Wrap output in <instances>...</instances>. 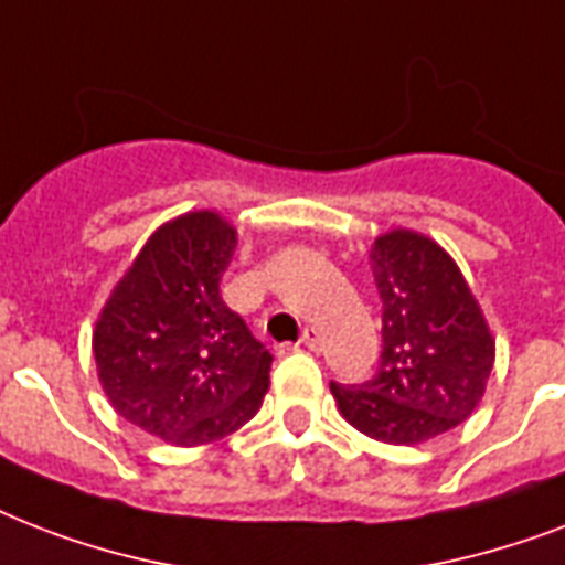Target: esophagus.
Segmentation results:
<instances>
[{"label":"esophagus","instance_id":"esophagus-1","mask_svg":"<svg viewBox=\"0 0 565 565\" xmlns=\"http://www.w3.org/2000/svg\"><path fill=\"white\" fill-rule=\"evenodd\" d=\"M319 343H322V331L319 328H305V334H301V345L310 349V352H317Z\"/></svg>","mask_w":565,"mask_h":565}]
</instances>
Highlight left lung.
<instances>
[{"mask_svg":"<svg viewBox=\"0 0 565 565\" xmlns=\"http://www.w3.org/2000/svg\"><path fill=\"white\" fill-rule=\"evenodd\" d=\"M384 301V352L363 384H334L352 428L390 446H419L469 419L481 404L495 337L460 266L437 239L393 228L370 248Z\"/></svg>","mask_w":565,"mask_h":565,"instance_id":"8db88e82","label":"left lung"}]
</instances>
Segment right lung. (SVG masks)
Masks as SVG:
<instances>
[{
    "instance_id": "add662e5",
    "label": "right lung",
    "mask_w": 565,
    "mask_h": 565,
    "mask_svg": "<svg viewBox=\"0 0 565 565\" xmlns=\"http://www.w3.org/2000/svg\"><path fill=\"white\" fill-rule=\"evenodd\" d=\"M234 248L222 213H181L154 228L96 317L93 358L110 407L170 446L228 437L269 390L273 354L220 296Z\"/></svg>"
}]
</instances>
